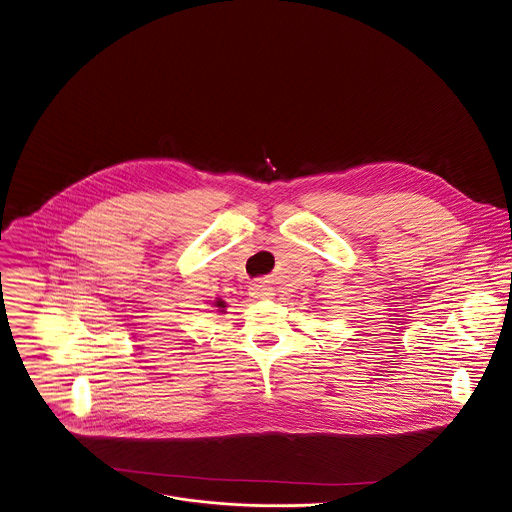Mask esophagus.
<instances>
[{
	"mask_svg": "<svg viewBox=\"0 0 512 512\" xmlns=\"http://www.w3.org/2000/svg\"><path fill=\"white\" fill-rule=\"evenodd\" d=\"M249 294L255 296V298H267V296L273 294V288L267 281H255L249 286Z\"/></svg>",
	"mask_w": 512,
	"mask_h": 512,
	"instance_id": "obj_1",
	"label": "esophagus"
}]
</instances>
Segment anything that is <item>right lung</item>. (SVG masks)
I'll return each instance as SVG.
<instances>
[{"mask_svg": "<svg viewBox=\"0 0 512 512\" xmlns=\"http://www.w3.org/2000/svg\"><path fill=\"white\" fill-rule=\"evenodd\" d=\"M216 306H218V308H226V302H224V300H216Z\"/></svg>", "mask_w": 512, "mask_h": 512, "instance_id": "obj_1", "label": "right lung"}]
</instances>
